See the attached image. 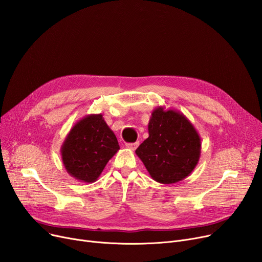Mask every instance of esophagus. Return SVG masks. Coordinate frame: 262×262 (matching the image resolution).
Here are the masks:
<instances>
[{
    "mask_svg": "<svg viewBox=\"0 0 262 262\" xmlns=\"http://www.w3.org/2000/svg\"><path fill=\"white\" fill-rule=\"evenodd\" d=\"M139 145L138 142H134V143H126V147L132 151H135L136 149H137V146Z\"/></svg>",
    "mask_w": 262,
    "mask_h": 262,
    "instance_id": "34e87169",
    "label": "esophagus"
}]
</instances>
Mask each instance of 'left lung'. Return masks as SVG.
<instances>
[{
    "instance_id": "left-lung-1",
    "label": "left lung",
    "mask_w": 262,
    "mask_h": 262,
    "mask_svg": "<svg viewBox=\"0 0 262 262\" xmlns=\"http://www.w3.org/2000/svg\"><path fill=\"white\" fill-rule=\"evenodd\" d=\"M146 138L136 154L151 178L162 184H172L187 178L197 166L201 139L183 113L157 107L153 110Z\"/></svg>"
}]
</instances>
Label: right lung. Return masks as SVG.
<instances>
[{
	"label": "right lung",
	"instance_id": "obj_1",
	"mask_svg": "<svg viewBox=\"0 0 262 262\" xmlns=\"http://www.w3.org/2000/svg\"><path fill=\"white\" fill-rule=\"evenodd\" d=\"M120 145L103 115H88L79 120L61 146L62 162L68 174L84 183H93Z\"/></svg>",
	"mask_w": 262,
	"mask_h": 262
}]
</instances>
